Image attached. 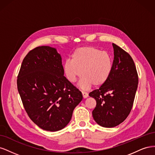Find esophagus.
<instances>
[{"instance_id": "34e87169", "label": "esophagus", "mask_w": 155, "mask_h": 155, "mask_svg": "<svg viewBox=\"0 0 155 155\" xmlns=\"http://www.w3.org/2000/svg\"><path fill=\"white\" fill-rule=\"evenodd\" d=\"M82 95L83 98H87L88 96V94L85 91H82Z\"/></svg>"}]
</instances>
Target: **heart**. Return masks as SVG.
<instances>
[{"instance_id":"1","label":"heart","mask_w":155,"mask_h":155,"mask_svg":"<svg viewBox=\"0 0 155 155\" xmlns=\"http://www.w3.org/2000/svg\"><path fill=\"white\" fill-rule=\"evenodd\" d=\"M63 70L68 80L74 83L83 74L79 86L83 89L94 85L101 86L107 81L112 70V59L105 51L93 46H83L75 50L71 60L65 61Z\"/></svg>"}]
</instances>
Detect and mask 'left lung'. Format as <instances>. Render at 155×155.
Listing matches in <instances>:
<instances>
[{
	"label": "left lung",
	"mask_w": 155,
	"mask_h": 155,
	"mask_svg": "<svg viewBox=\"0 0 155 155\" xmlns=\"http://www.w3.org/2000/svg\"><path fill=\"white\" fill-rule=\"evenodd\" d=\"M114 60L107 81L89 93L96 106L92 111L96 122L104 127H114L127 118L132 109L138 84V76L131 56L112 43Z\"/></svg>",
	"instance_id": "1"
}]
</instances>
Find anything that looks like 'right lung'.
I'll list each match as a JSON object with an SVG mask.
<instances>
[{"mask_svg": "<svg viewBox=\"0 0 155 155\" xmlns=\"http://www.w3.org/2000/svg\"><path fill=\"white\" fill-rule=\"evenodd\" d=\"M17 83L28 115L45 130L54 132L66 127L83 99L81 92L64 76L61 56L48 46L28 53Z\"/></svg>", "mask_w": 155, "mask_h": 155, "instance_id": "right-lung-1", "label": "right lung"}]
</instances>
